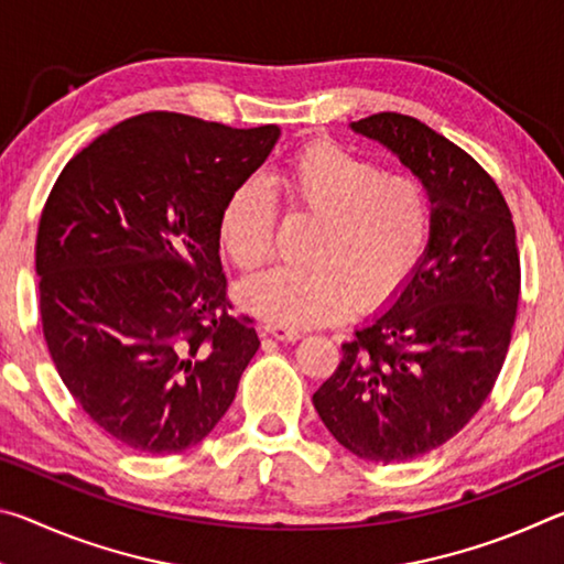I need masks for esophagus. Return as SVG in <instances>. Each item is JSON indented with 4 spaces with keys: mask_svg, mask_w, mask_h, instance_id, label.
Returning a JSON list of instances; mask_svg holds the SVG:
<instances>
[{
    "mask_svg": "<svg viewBox=\"0 0 564 564\" xmlns=\"http://www.w3.org/2000/svg\"><path fill=\"white\" fill-rule=\"evenodd\" d=\"M261 330L265 333V336H271L275 340H283V343H293V340H301L303 333L295 330V328H289V326H281V323H273V321H265Z\"/></svg>",
    "mask_w": 564,
    "mask_h": 564,
    "instance_id": "1",
    "label": "esophagus"
}]
</instances>
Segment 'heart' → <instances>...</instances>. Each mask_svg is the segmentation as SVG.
<instances>
[{"label": "heart", "instance_id": "heart-1", "mask_svg": "<svg viewBox=\"0 0 564 564\" xmlns=\"http://www.w3.org/2000/svg\"><path fill=\"white\" fill-rule=\"evenodd\" d=\"M289 214L316 216L303 265H281L241 285L248 311L291 328L338 321L376 308L403 289L423 261L433 231V204L410 176L386 174L336 141L301 147L271 176ZM218 241L236 269L256 271L271 259L275 204L261 178L228 191L218 214Z\"/></svg>", "mask_w": 564, "mask_h": 564}]
</instances>
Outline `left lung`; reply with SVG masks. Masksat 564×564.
<instances>
[{"mask_svg": "<svg viewBox=\"0 0 564 564\" xmlns=\"http://www.w3.org/2000/svg\"><path fill=\"white\" fill-rule=\"evenodd\" d=\"M350 127L398 154L433 204L413 279L343 343L336 373L313 393L346 451L390 465L451 441L492 393L518 316L520 253L502 191L467 151L395 111Z\"/></svg>", "mask_w": 564, "mask_h": 564, "instance_id": "8db88e82", "label": "left lung"}]
</instances>
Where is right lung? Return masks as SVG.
Masks as SVG:
<instances>
[{
    "instance_id": "1",
    "label": "right lung",
    "mask_w": 564,
    "mask_h": 564,
    "mask_svg": "<svg viewBox=\"0 0 564 564\" xmlns=\"http://www.w3.org/2000/svg\"><path fill=\"white\" fill-rule=\"evenodd\" d=\"M279 133L139 113L84 147L46 198L36 231L46 348L84 413L131 451L202 443L261 346L226 295L218 214Z\"/></svg>"
}]
</instances>
